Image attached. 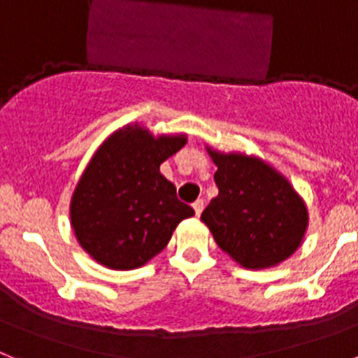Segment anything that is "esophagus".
Here are the masks:
<instances>
[{
    "label": "esophagus",
    "mask_w": 358,
    "mask_h": 358,
    "mask_svg": "<svg viewBox=\"0 0 358 358\" xmlns=\"http://www.w3.org/2000/svg\"><path fill=\"white\" fill-rule=\"evenodd\" d=\"M193 209H194V213H196V216L202 215V211H203V200H196V202L193 203Z\"/></svg>",
    "instance_id": "34e87169"
}]
</instances>
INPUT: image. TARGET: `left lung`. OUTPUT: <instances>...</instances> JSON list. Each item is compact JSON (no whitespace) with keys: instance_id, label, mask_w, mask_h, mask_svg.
<instances>
[{"instance_id":"obj_1","label":"left lung","mask_w":358,"mask_h":358,"mask_svg":"<svg viewBox=\"0 0 358 358\" xmlns=\"http://www.w3.org/2000/svg\"><path fill=\"white\" fill-rule=\"evenodd\" d=\"M218 167V194L203 209L222 251L248 269L275 267L295 253L308 229V207L282 173L258 156L206 145Z\"/></svg>"}]
</instances>
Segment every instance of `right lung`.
<instances>
[{
	"label": "right lung",
	"instance_id": "obj_1",
	"mask_svg": "<svg viewBox=\"0 0 358 358\" xmlns=\"http://www.w3.org/2000/svg\"><path fill=\"white\" fill-rule=\"evenodd\" d=\"M185 143L187 134L155 136L136 122L96 149L69 207L72 231L89 257L129 271L164 251L176 225L194 215L160 173V165Z\"/></svg>",
	"mask_w": 358,
	"mask_h": 358
}]
</instances>
